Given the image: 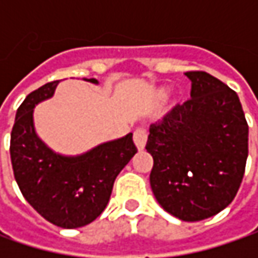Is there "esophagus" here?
<instances>
[{"instance_id":"34e87169","label":"esophagus","mask_w":258,"mask_h":258,"mask_svg":"<svg viewBox=\"0 0 258 258\" xmlns=\"http://www.w3.org/2000/svg\"><path fill=\"white\" fill-rule=\"evenodd\" d=\"M146 139H148V131L145 127H138L136 131L134 132V141L136 148L139 151H142L146 145Z\"/></svg>"}]
</instances>
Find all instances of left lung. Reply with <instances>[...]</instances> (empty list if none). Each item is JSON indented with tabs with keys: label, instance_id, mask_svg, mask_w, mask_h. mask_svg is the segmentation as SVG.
Returning <instances> with one entry per match:
<instances>
[{
	"label": "left lung",
	"instance_id": "1",
	"mask_svg": "<svg viewBox=\"0 0 258 258\" xmlns=\"http://www.w3.org/2000/svg\"><path fill=\"white\" fill-rule=\"evenodd\" d=\"M191 99L151 124V188L182 221L210 218L234 200L248 156V124L237 93L205 72H186Z\"/></svg>",
	"mask_w": 258,
	"mask_h": 258
}]
</instances>
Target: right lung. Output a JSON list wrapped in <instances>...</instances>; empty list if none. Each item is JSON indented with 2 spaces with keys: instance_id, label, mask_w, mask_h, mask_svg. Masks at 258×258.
Listing matches in <instances>:
<instances>
[{
  "instance_id": "obj_1",
  "label": "right lung",
  "mask_w": 258,
  "mask_h": 258,
  "mask_svg": "<svg viewBox=\"0 0 258 258\" xmlns=\"http://www.w3.org/2000/svg\"><path fill=\"white\" fill-rule=\"evenodd\" d=\"M97 85L96 79H85ZM60 80L41 86L18 107L11 131V164L27 203L47 221L79 228L94 221L110 200L119 172L138 149L132 134L97 145L85 154H57L38 138L34 107L50 99Z\"/></svg>"
}]
</instances>
